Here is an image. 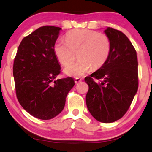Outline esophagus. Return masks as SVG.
Returning a JSON list of instances; mask_svg holds the SVG:
<instances>
[{"mask_svg": "<svg viewBox=\"0 0 152 152\" xmlns=\"http://www.w3.org/2000/svg\"><path fill=\"white\" fill-rule=\"evenodd\" d=\"M83 80V79L80 78H75V83H80V82Z\"/></svg>", "mask_w": 152, "mask_h": 152, "instance_id": "1", "label": "esophagus"}]
</instances>
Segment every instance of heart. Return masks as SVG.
<instances>
[{
	"instance_id": "obj_1",
	"label": "heart",
	"mask_w": 152,
	"mask_h": 152,
	"mask_svg": "<svg viewBox=\"0 0 152 152\" xmlns=\"http://www.w3.org/2000/svg\"><path fill=\"white\" fill-rule=\"evenodd\" d=\"M66 42L58 40L54 45V52L65 66L73 63L77 54L79 60L64 69L67 75L82 76L93 69L103 67L109 59L112 43L106 34L87 29L69 31Z\"/></svg>"
}]
</instances>
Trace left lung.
Listing matches in <instances>:
<instances>
[{
    "instance_id": "1",
    "label": "left lung",
    "mask_w": 152,
    "mask_h": 152,
    "mask_svg": "<svg viewBox=\"0 0 152 152\" xmlns=\"http://www.w3.org/2000/svg\"><path fill=\"white\" fill-rule=\"evenodd\" d=\"M104 32L112 43L111 54L104 66L85 78L88 85L86 103L96 120L110 123L126 114L137 92L138 61L124 33L112 28Z\"/></svg>"
}]
</instances>
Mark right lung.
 Segmentation results:
<instances>
[{
	"mask_svg": "<svg viewBox=\"0 0 152 152\" xmlns=\"http://www.w3.org/2000/svg\"><path fill=\"white\" fill-rule=\"evenodd\" d=\"M61 28L45 26L24 37L14 59L13 73L17 98L34 117L50 120L64 110L71 77L56 79L61 72L54 45Z\"/></svg>",
	"mask_w": 152,
	"mask_h": 152,
	"instance_id": "right-lung-1",
	"label": "right lung"
}]
</instances>
